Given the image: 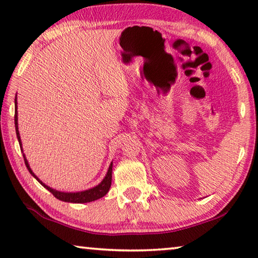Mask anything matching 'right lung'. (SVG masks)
Listing matches in <instances>:
<instances>
[{
  "instance_id": "right-lung-1",
  "label": "right lung",
  "mask_w": 258,
  "mask_h": 258,
  "mask_svg": "<svg viewBox=\"0 0 258 258\" xmlns=\"http://www.w3.org/2000/svg\"><path fill=\"white\" fill-rule=\"evenodd\" d=\"M17 95L15 98V126H16V134H17V138H18L19 145L22 146V139H20V135H19V130H18V111H17ZM23 151V146L20 147ZM24 160H25V164L28 169V171L31 172V175L35 178L39 183L44 186L48 191L51 192L54 197L59 199L60 201H65V202H72V204H87V202H91L95 200H98L100 198H103L104 196H106L109 187H111V183H112V167H113V162H111L108 167L107 174L104 177V179L100 181L98 185H96L95 187H91L89 189H86V191H81V192H60L57 191V189H53L48 185H45L43 181H42L39 177H37L35 174H34L33 170L29 167V163L27 161L26 157L24 154Z\"/></svg>"
}]
</instances>
